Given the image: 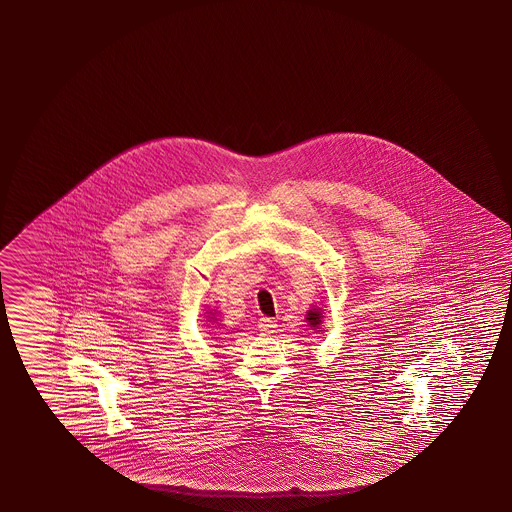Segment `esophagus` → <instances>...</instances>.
<instances>
[{"label":"esophagus","mask_w":512,"mask_h":512,"mask_svg":"<svg viewBox=\"0 0 512 512\" xmlns=\"http://www.w3.org/2000/svg\"><path fill=\"white\" fill-rule=\"evenodd\" d=\"M277 321L271 318H260L259 319V330L262 334H275L277 330Z\"/></svg>","instance_id":"obj_1"}]
</instances>
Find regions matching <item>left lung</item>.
<instances>
[{
    "instance_id": "1",
    "label": "left lung",
    "mask_w": 512,
    "mask_h": 512,
    "mask_svg": "<svg viewBox=\"0 0 512 512\" xmlns=\"http://www.w3.org/2000/svg\"><path fill=\"white\" fill-rule=\"evenodd\" d=\"M321 312L318 309L309 310V314H307V321H309L310 327H318L319 323H321Z\"/></svg>"
}]
</instances>
